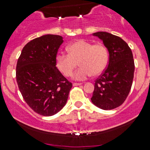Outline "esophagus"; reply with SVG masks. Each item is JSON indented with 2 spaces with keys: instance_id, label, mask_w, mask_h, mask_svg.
Listing matches in <instances>:
<instances>
[{
  "instance_id": "1",
  "label": "esophagus",
  "mask_w": 150,
  "mask_h": 150,
  "mask_svg": "<svg viewBox=\"0 0 150 150\" xmlns=\"http://www.w3.org/2000/svg\"><path fill=\"white\" fill-rule=\"evenodd\" d=\"M81 83H74L73 84H72V86H81Z\"/></svg>"
}]
</instances>
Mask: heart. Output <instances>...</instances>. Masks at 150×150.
I'll return each mask as SVG.
<instances>
[{
    "label": "heart",
    "mask_w": 150,
    "mask_h": 150,
    "mask_svg": "<svg viewBox=\"0 0 150 150\" xmlns=\"http://www.w3.org/2000/svg\"><path fill=\"white\" fill-rule=\"evenodd\" d=\"M68 54L59 53L56 57V64L59 70L66 77L72 75L77 65L80 68L73 78L82 81L91 75L97 76L103 72L109 59L108 50L102 43H95L78 40L67 48Z\"/></svg>",
    "instance_id": "1"
}]
</instances>
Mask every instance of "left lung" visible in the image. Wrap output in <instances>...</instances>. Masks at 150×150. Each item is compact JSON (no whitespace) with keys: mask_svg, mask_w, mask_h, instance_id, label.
I'll list each match as a JSON object with an SVG mask.
<instances>
[{"mask_svg":"<svg viewBox=\"0 0 150 150\" xmlns=\"http://www.w3.org/2000/svg\"><path fill=\"white\" fill-rule=\"evenodd\" d=\"M103 41L110 54L107 67L95 81L91 102L104 110H112L125 102L131 91L135 66L128 45L118 36L106 32L93 33Z\"/></svg>","mask_w":150,"mask_h":150,"instance_id":"1","label":"left lung"}]
</instances>
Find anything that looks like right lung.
I'll return each instance as SVG.
<instances>
[{
	"label": "right lung",
	"instance_id": "obj_1",
	"mask_svg": "<svg viewBox=\"0 0 150 150\" xmlns=\"http://www.w3.org/2000/svg\"><path fill=\"white\" fill-rule=\"evenodd\" d=\"M63 41L57 35L33 39L24 47L16 64V82L23 99L33 111L43 116L59 112L72 88V83L56 67Z\"/></svg>",
	"mask_w": 150,
	"mask_h": 150
}]
</instances>
